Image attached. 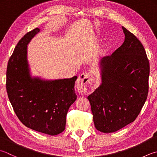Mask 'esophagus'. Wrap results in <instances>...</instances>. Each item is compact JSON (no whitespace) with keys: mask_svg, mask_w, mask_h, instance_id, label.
Masks as SVG:
<instances>
[{"mask_svg":"<svg viewBox=\"0 0 157 157\" xmlns=\"http://www.w3.org/2000/svg\"><path fill=\"white\" fill-rule=\"evenodd\" d=\"M94 82V81L92 80V75L91 72H83L79 75L77 84L81 92L87 93L90 91Z\"/></svg>","mask_w":157,"mask_h":157,"instance_id":"34e87169","label":"esophagus"}]
</instances>
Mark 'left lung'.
<instances>
[{
  "mask_svg": "<svg viewBox=\"0 0 157 157\" xmlns=\"http://www.w3.org/2000/svg\"><path fill=\"white\" fill-rule=\"evenodd\" d=\"M124 42L100 61L102 84L87 97L94 123L109 133L134 122L148 93L150 63L142 44L124 27Z\"/></svg>",
  "mask_w": 157,
  "mask_h": 157,
  "instance_id": "8db88e82",
  "label": "left lung"
}]
</instances>
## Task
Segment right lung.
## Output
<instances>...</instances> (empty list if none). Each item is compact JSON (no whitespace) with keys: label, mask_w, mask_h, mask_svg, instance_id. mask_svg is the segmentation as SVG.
<instances>
[{"label":"right lung","mask_w":157,"mask_h":157,"mask_svg":"<svg viewBox=\"0 0 157 157\" xmlns=\"http://www.w3.org/2000/svg\"><path fill=\"white\" fill-rule=\"evenodd\" d=\"M39 31L35 28L28 32L15 47L7 64L6 90L15 113L24 125L57 135L65 130L67 111L76 100L77 76L50 81L31 78L26 60L27 44Z\"/></svg>","instance_id":"obj_1"}]
</instances>
